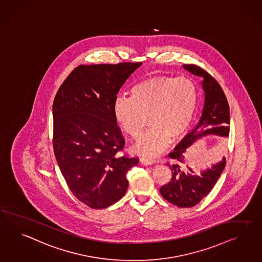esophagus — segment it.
<instances>
[{"label": "esophagus", "instance_id": "34e87169", "mask_svg": "<svg viewBox=\"0 0 262 262\" xmlns=\"http://www.w3.org/2000/svg\"><path fill=\"white\" fill-rule=\"evenodd\" d=\"M140 161H141V164H143V165H151V164L154 163L153 160L148 159V158H141Z\"/></svg>", "mask_w": 262, "mask_h": 262}]
</instances>
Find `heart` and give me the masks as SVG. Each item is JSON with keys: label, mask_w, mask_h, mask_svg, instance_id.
Returning a JSON list of instances; mask_svg holds the SVG:
<instances>
[{"label": "heart", "mask_w": 262, "mask_h": 262, "mask_svg": "<svg viewBox=\"0 0 262 262\" xmlns=\"http://www.w3.org/2000/svg\"><path fill=\"white\" fill-rule=\"evenodd\" d=\"M199 93L188 78L151 77L136 83L131 97L120 95L113 116L123 132L136 139L147 116L150 127L132 148L136 154L156 156L186 134L194 119Z\"/></svg>", "instance_id": "heart-1"}]
</instances>
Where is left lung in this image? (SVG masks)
Listing matches in <instances>:
<instances>
[{"mask_svg": "<svg viewBox=\"0 0 262 262\" xmlns=\"http://www.w3.org/2000/svg\"><path fill=\"white\" fill-rule=\"evenodd\" d=\"M183 68L192 74L202 77V88L205 92L204 106L196 127L184 137L173 152L168 154L173 161L167 162L172 178L168 183L161 186L160 192L168 202L181 208H190L196 205L212 191L225 167L226 160L223 158L219 163L202 171L200 176L194 174V171L189 167V172H184L183 164L187 148L206 135L228 137L230 109L222 86L208 72L194 64H184ZM200 127L203 128L198 132Z\"/></svg>", "mask_w": 262, "mask_h": 262, "instance_id": "left-lung-1", "label": "left lung"}]
</instances>
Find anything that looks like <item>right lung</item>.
Listing matches in <instances>:
<instances>
[{"label": "right lung", "mask_w": 262, "mask_h": 262, "mask_svg": "<svg viewBox=\"0 0 262 262\" xmlns=\"http://www.w3.org/2000/svg\"><path fill=\"white\" fill-rule=\"evenodd\" d=\"M141 62L79 66L60 85L53 102V149L72 194L93 209L120 201L128 170L138 158L118 154L125 144L113 116L123 83Z\"/></svg>", "instance_id": "add662e5"}]
</instances>
